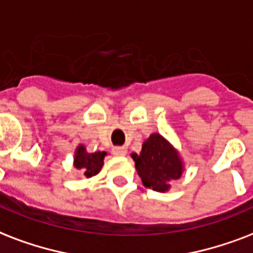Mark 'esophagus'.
<instances>
[{
    "mask_svg": "<svg viewBox=\"0 0 253 253\" xmlns=\"http://www.w3.org/2000/svg\"><path fill=\"white\" fill-rule=\"evenodd\" d=\"M112 153L117 157H124L126 154V148L125 146H115V148H112Z\"/></svg>",
    "mask_w": 253,
    "mask_h": 253,
    "instance_id": "esophagus-1",
    "label": "esophagus"
}]
</instances>
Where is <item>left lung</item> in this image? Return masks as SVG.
I'll return each instance as SVG.
<instances>
[{
  "mask_svg": "<svg viewBox=\"0 0 253 253\" xmlns=\"http://www.w3.org/2000/svg\"><path fill=\"white\" fill-rule=\"evenodd\" d=\"M130 156L142 185L158 193L169 191L170 182L179 179L185 171L179 152L160 133H152L144 141L140 154Z\"/></svg>",
  "mask_w": 253,
  "mask_h": 253,
  "instance_id": "obj_1",
  "label": "left lung"
}]
</instances>
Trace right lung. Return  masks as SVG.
Returning a JSON list of instances; mask_svg holds the SVG:
<instances>
[{"label":"right lung","mask_w":253,"mask_h":253,"mask_svg":"<svg viewBox=\"0 0 253 253\" xmlns=\"http://www.w3.org/2000/svg\"><path fill=\"white\" fill-rule=\"evenodd\" d=\"M107 152H95V153H88L84 144H79L76 146L75 153H74V162L72 165L87 178H91L99 173L103 165H104V158Z\"/></svg>","instance_id":"obj_1"}]
</instances>
